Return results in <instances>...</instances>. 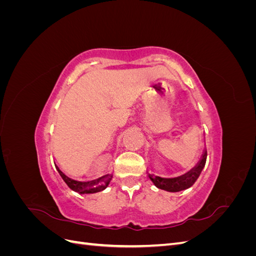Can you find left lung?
<instances>
[{"mask_svg":"<svg viewBox=\"0 0 256 256\" xmlns=\"http://www.w3.org/2000/svg\"><path fill=\"white\" fill-rule=\"evenodd\" d=\"M206 158H207V152L206 148L204 150L202 157L198 160L196 166H193L190 171L184 173L180 176L172 177V178H166V177H160L154 174H150L148 177L150 180L152 182V184L156 186L157 188L166 190L168 192H178L182 191L190 188L191 186L196 182L200 172L205 166L206 164Z\"/></svg>","mask_w":256,"mask_h":256,"instance_id":"obj_1","label":"left lung"}]
</instances>
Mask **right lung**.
<instances>
[{
  "label": "right lung",
  "mask_w": 256,
  "mask_h": 256,
  "mask_svg": "<svg viewBox=\"0 0 256 256\" xmlns=\"http://www.w3.org/2000/svg\"><path fill=\"white\" fill-rule=\"evenodd\" d=\"M56 164V168L58 170V172L60 173V177L63 178V180L67 184V186L72 190L80 193V194H88V193H96L104 190L108 186H109L113 175L112 174H106L102 177L96 178V180H88V182H80V180H76L74 178L67 176L60 166Z\"/></svg>",
  "instance_id": "obj_1"
}]
</instances>
